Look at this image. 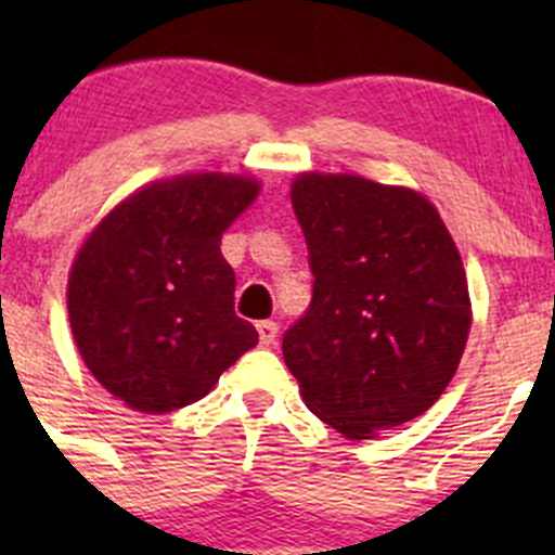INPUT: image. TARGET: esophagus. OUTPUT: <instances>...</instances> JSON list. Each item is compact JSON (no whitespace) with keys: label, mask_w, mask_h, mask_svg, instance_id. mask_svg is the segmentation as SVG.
<instances>
[{"label":"esophagus","mask_w":555,"mask_h":555,"mask_svg":"<svg viewBox=\"0 0 555 555\" xmlns=\"http://www.w3.org/2000/svg\"><path fill=\"white\" fill-rule=\"evenodd\" d=\"M257 333H260V344L262 346H273L279 338V324L271 322V319H266V322L257 324Z\"/></svg>","instance_id":"1"}]
</instances>
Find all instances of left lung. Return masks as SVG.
Wrapping results in <instances>:
<instances>
[{
	"mask_svg": "<svg viewBox=\"0 0 555 555\" xmlns=\"http://www.w3.org/2000/svg\"><path fill=\"white\" fill-rule=\"evenodd\" d=\"M289 198L313 293L282 351L306 405L351 440L422 416L469 333L467 276L438 209L351 173H304Z\"/></svg>",
	"mask_w": 555,
	"mask_h": 555,
	"instance_id": "1",
	"label": "left lung"
}]
</instances>
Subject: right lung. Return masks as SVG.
I'll return each instance as SVG.
<instances>
[{
  "instance_id": "add662e5",
  "label": "right lung",
  "mask_w": 555,
  "mask_h": 555,
  "mask_svg": "<svg viewBox=\"0 0 555 555\" xmlns=\"http://www.w3.org/2000/svg\"><path fill=\"white\" fill-rule=\"evenodd\" d=\"M260 184L231 173L155 182L104 217L72 266V333L88 371L142 413L209 395L257 344L233 311L236 273L222 233Z\"/></svg>"
}]
</instances>
